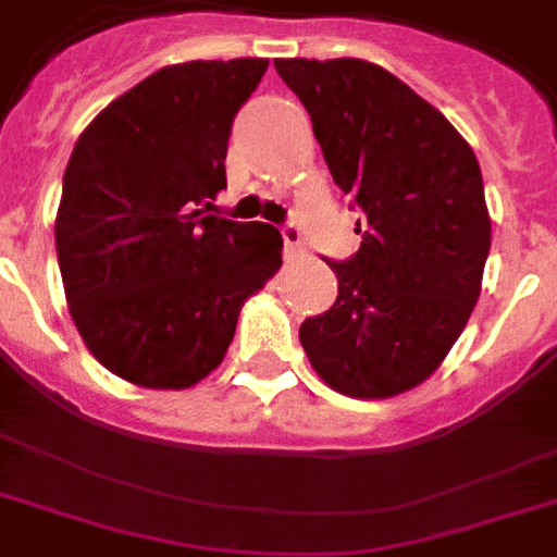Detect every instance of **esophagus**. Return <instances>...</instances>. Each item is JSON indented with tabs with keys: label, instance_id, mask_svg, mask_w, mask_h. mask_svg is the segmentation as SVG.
I'll use <instances>...</instances> for the list:
<instances>
[{
	"label": "esophagus",
	"instance_id": "esophagus-1",
	"mask_svg": "<svg viewBox=\"0 0 557 557\" xmlns=\"http://www.w3.org/2000/svg\"><path fill=\"white\" fill-rule=\"evenodd\" d=\"M283 253H286V260H300L306 257V248H304V239H300V231L295 225H283Z\"/></svg>",
	"mask_w": 557,
	"mask_h": 557
}]
</instances>
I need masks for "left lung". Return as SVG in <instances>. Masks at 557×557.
<instances>
[{"instance_id": "left-lung-1", "label": "left lung", "mask_w": 557, "mask_h": 557, "mask_svg": "<svg viewBox=\"0 0 557 557\" xmlns=\"http://www.w3.org/2000/svg\"><path fill=\"white\" fill-rule=\"evenodd\" d=\"M274 69L312 117L361 234L349 260H326L338 297L300 323V344L344 396L405 393L442 364L480 297L492 222L476 156L381 65L295 57Z\"/></svg>"}]
</instances>
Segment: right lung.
<instances>
[{
    "mask_svg": "<svg viewBox=\"0 0 557 557\" xmlns=\"http://www.w3.org/2000/svg\"><path fill=\"white\" fill-rule=\"evenodd\" d=\"M269 60H193L112 100L77 138L57 210L74 326L109 372L141 387L205 379L245 297L280 269L283 236L208 213L225 190L236 112Z\"/></svg>",
    "mask_w": 557,
    "mask_h": 557,
    "instance_id": "1",
    "label": "right lung"
}]
</instances>
